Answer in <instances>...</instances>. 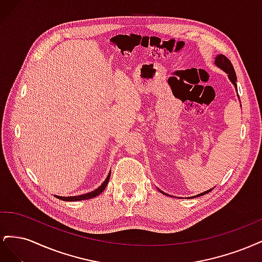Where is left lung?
<instances>
[{"mask_svg": "<svg viewBox=\"0 0 262 262\" xmlns=\"http://www.w3.org/2000/svg\"><path fill=\"white\" fill-rule=\"evenodd\" d=\"M214 64H215L219 69H221L222 71H224V72L227 74V76H228V78H229V81H231L232 83H233V85L235 86V90H236V92H237V84H236V82H237V77H236V73H235V70H234V67H233V64L231 63V61H229L225 55H223V54H217L216 57H215V61H214ZM237 95H238V93H237ZM238 98H239V96H238ZM242 106V105H241ZM212 189H214V188H212ZM212 189H209V190H207V191H204V192H202V193H199V194H196V195H193V196H191V198H196V196H201V195H203V194H207V193H209ZM160 190V189H158ZM160 192H162L163 194H166V195H169V194H167V193H165L164 191H162V190H160Z\"/></svg>", "mask_w": 262, "mask_h": 262, "instance_id": "left-lung-1", "label": "left lung"}]
</instances>
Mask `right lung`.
I'll use <instances>...</instances> for the list:
<instances>
[{"instance_id":"1","label":"right lung","mask_w":262,"mask_h":262,"mask_svg":"<svg viewBox=\"0 0 262 262\" xmlns=\"http://www.w3.org/2000/svg\"><path fill=\"white\" fill-rule=\"evenodd\" d=\"M110 173H112V171H109L108 176L105 179V181L102 182V184L97 189H95L94 191L87 192V193H84V194H81V195H73V196H60V195H57V194H54V196L58 198V199H60V200H63V201H82V200L92 199V198H95V196L99 195L106 189V187L108 185L109 178H110Z\"/></svg>"}]
</instances>
